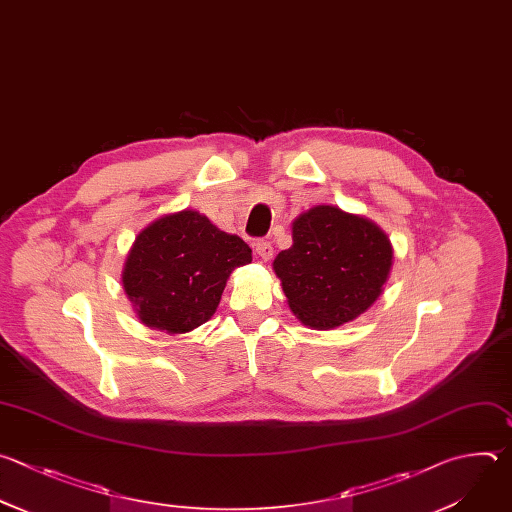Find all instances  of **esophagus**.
Listing matches in <instances>:
<instances>
[{"instance_id": "obj_1", "label": "esophagus", "mask_w": 512, "mask_h": 512, "mask_svg": "<svg viewBox=\"0 0 512 512\" xmlns=\"http://www.w3.org/2000/svg\"><path fill=\"white\" fill-rule=\"evenodd\" d=\"M255 251H257V255H259L263 261H269V259L273 257V245H271V241L259 239V241L255 243Z\"/></svg>"}]
</instances>
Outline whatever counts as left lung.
I'll use <instances>...</instances> for the list:
<instances>
[{
	"instance_id": "8db88e82",
	"label": "left lung",
	"mask_w": 512,
	"mask_h": 512,
	"mask_svg": "<svg viewBox=\"0 0 512 512\" xmlns=\"http://www.w3.org/2000/svg\"><path fill=\"white\" fill-rule=\"evenodd\" d=\"M392 257L376 223L317 205L293 221V245L275 257L273 269L295 317L313 329H333L380 297Z\"/></svg>"
}]
</instances>
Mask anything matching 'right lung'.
Returning <instances> with one entry per match:
<instances>
[{"instance_id": "1", "label": "right lung", "mask_w": 512, "mask_h": 512, "mask_svg": "<svg viewBox=\"0 0 512 512\" xmlns=\"http://www.w3.org/2000/svg\"><path fill=\"white\" fill-rule=\"evenodd\" d=\"M251 259L241 237L185 209L138 233L124 263L122 285L146 327L187 333L211 319L229 275Z\"/></svg>"}]
</instances>
